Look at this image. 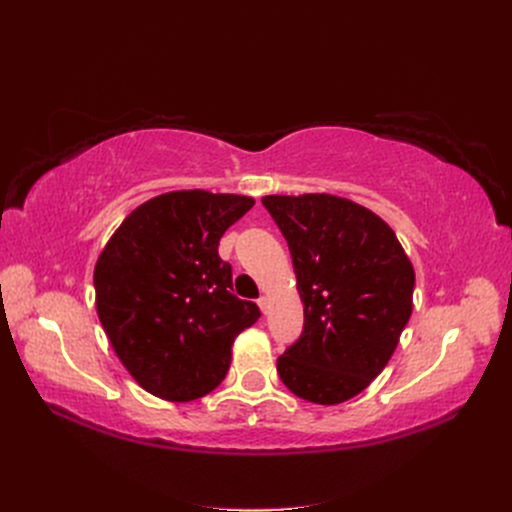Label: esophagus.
I'll list each match as a JSON object with an SVG mask.
<instances>
[{
  "instance_id": "1",
  "label": "esophagus",
  "mask_w": 512,
  "mask_h": 512,
  "mask_svg": "<svg viewBox=\"0 0 512 512\" xmlns=\"http://www.w3.org/2000/svg\"><path fill=\"white\" fill-rule=\"evenodd\" d=\"M258 307L262 309V314H269V307H271L269 297H260V299H258Z\"/></svg>"
}]
</instances>
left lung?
Wrapping results in <instances>:
<instances>
[{
    "label": "left lung",
    "instance_id": "left-lung-1",
    "mask_svg": "<svg viewBox=\"0 0 512 512\" xmlns=\"http://www.w3.org/2000/svg\"><path fill=\"white\" fill-rule=\"evenodd\" d=\"M288 241L303 333L280 359L288 389L344 404L389 363L412 316L414 267L380 215L333 194L262 196Z\"/></svg>",
    "mask_w": 512,
    "mask_h": 512
}]
</instances>
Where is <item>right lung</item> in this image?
Masks as SVG:
<instances>
[{
    "mask_svg": "<svg viewBox=\"0 0 512 512\" xmlns=\"http://www.w3.org/2000/svg\"><path fill=\"white\" fill-rule=\"evenodd\" d=\"M254 198L177 190L149 198L119 224L94 269L102 329L130 376L151 395L192 401L218 386L232 344L260 318L230 292L218 256L228 226Z\"/></svg>",
    "mask_w": 512,
    "mask_h": 512,
    "instance_id": "add662e5",
    "label": "right lung"
}]
</instances>
